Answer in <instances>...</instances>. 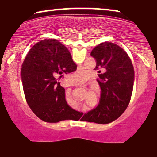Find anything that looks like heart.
Instances as JSON below:
<instances>
[{
	"instance_id": "obj_1",
	"label": "heart",
	"mask_w": 157,
	"mask_h": 157,
	"mask_svg": "<svg viewBox=\"0 0 157 157\" xmlns=\"http://www.w3.org/2000/svg\"><path fill=\"white\" fill-rule=\"evenodd\" d=\"M87 78V74L83 70H80L74 73L71 76V79L73 84H81L82 82L85 81Z\"/></svg>"
}]
</instances>
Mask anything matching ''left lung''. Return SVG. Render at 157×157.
I'll use <instances>...</instances> for the list:
<instances>
[{
    "mask_svg": "<svg viewBox=\"0 0 157 157\" xmlns=\"http://www.w3.org/2000/svg\"><path fill=\"white\" fill-rule=\"evenodd\" d=\"M96 61L97 82L101 89L98 105L83 116V121L107 124L122 115L131 99L134 71L126 52L111 42H105L92 50ZM100 70L103 71L100 74Z\"/></svg>",
    "mask_w": 157,
    "mask_h": 157,
    "instance_id": "obj_1",
    "label": "left lung"
}]
</instances>
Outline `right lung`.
<instances>
[{"label":"right lung","instance_id":"obj_1","mask_svg":"<svg viewBox=\"0 0 157 157\" xmlns=\"http://www.w3.org/2000/svg\"><path fill=\"white\" fill-rule=\"evenodd\" d=\"M76 69L67 48L56 39H44L30 50L21 68L23 91L31 110L42 121L57 123L82 116L68 105L65 89L57 81Z\"/></svg>","mask_w":157,"mask_h":157}]
</instances>
